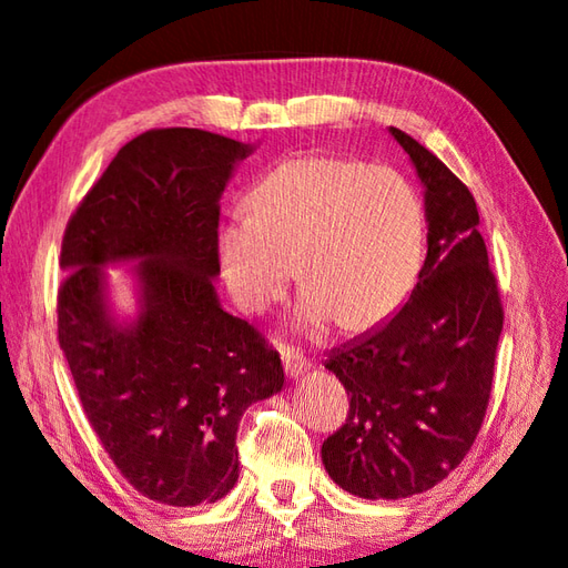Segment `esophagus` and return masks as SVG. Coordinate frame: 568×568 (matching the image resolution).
Wrapping results in <instances>:
<instances>
[{"label":"esophagus","instance_id":"esophagus-1","mask_svg":"<svg viewBox=\"0 0 568 568\" xmlns=\"http://www.w3.org/2000/svg\"><path fill=\"white\" fill-rule=\"evenodd\" d=\"M281 357H283V367H285V375L287 377H301L311 363H307V357H303L301 353H295L291 347H283L281 349Z\"/></svg>","mask_w":568,"mask_h":568}]
</instances>
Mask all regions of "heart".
Wrapping results in <instances>:
<instances>
[{"label":"heart","mask_w":568,"mask_h":568,"mask_svg":"<svg viewBox=\"0 0 568 568\" xmlns=\"http://www.w3.org/2000/svg\"><path fill=\"white\" fill-rule=\"evenodd\" d=\"M251 219L219 239L225 285L245 313L281 301L293 277L307 291L297 323L345 329L383 323L417 281L425 213L395 169L297 153L253 185Z\"/></svg>","instance_id":"heart-1"}]
</instances>
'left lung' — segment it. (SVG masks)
<instances>
[{"mask_svg": "<svg viewBox=\"0 0 568 568\" xmlns=\"http://www.w3.org/2000/svg\"><path fill=\"white\" fill-rule=\"evenodd\" d=\"M389 131L425 183L427 257L402 311L325 363L349 409L320 455L337 487L363 499L427 491L467 457L487 415L504 325L474 195L435 153Z\"/></svg>", "mask_w": 568, "mask_h": 568, "instance_id": "8db88e82", "label": "left lung"}]
</instances>
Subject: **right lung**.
Listing matches in <instances>:
<instances>
[{"label": "right lung", "instance_id": "obj_1", "mask_svg": "<svg viewBox=\"0 0 568 568\" xmlns=\"http://www.w3.org/2000/svg\"><path fill=\"white\" fill-rule=\"evenodd\" d=\"M248 143L201 129L131 139L67 223L59 345L89 425L143 497L195 507L239 481L235 437L253 402L281 392L277 349L221 307V195ZM141 260L142 315L110 323L100 265Z\"/></svg>", "mask_w": 568, "mask_h": 568}]
</instances>
